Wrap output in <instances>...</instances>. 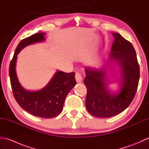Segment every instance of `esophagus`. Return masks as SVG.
Masks as SVG:
<instances>
[{
  "mask_svg": "<svg viewBox=\"0 0 149 149\" xmlns=\"http://www.w3.org/2000/svg\"><path fill=\"white\" fill-rule=\"evenodd\" d=\"M75 80L77 82V83H81L82 80H83V75L79 72H76L75 73Z\"/></svg>",
  "mask_w": 149,
  "mask_h": 149,
  "instance_id": "34e87169",
  "label": "esophagus"
}]
</instances>
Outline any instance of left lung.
Masks as SVG:
<instances>
[{
  "mask_svg": "<svg viewBox=\"0 0 149 149\" xmlns=\"http://www.w3.org/2000/svg\"><path fill=\"white\" fill-rule=\"evenodd\" d=\"M113 34L115 39L110 58L115 59L122 68V81L119 92L111 94L107 91L104 70L85 69L86 107L90 114L100 118L113 116L127 108L135 96L140 79V66L133 46L120 34Z\"/></svg>",
  "mask_w": 149,
  "mask_h": 149,
  "instance_id": "8db88e82",
  "label": "left lung"
}]
</instances>
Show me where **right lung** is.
<instances>
[{"label": "right lung", "instance_id": "right-lung-1", "mask_svg": "<svg viewBox=\"0 0 149 149\" xmlns=\"http://www.w3.org/2000/svg\"><path fill=\"white\" fill-rule=\"evenodd\" d=\"M45 34L43 33L34 34L19 43L9 65V74L13 96L20 106L34 116L49 118L62 111L66 95L76 84L75 73L58 71L42 90L28 91L21 86L15 72L18 54L26 46L43 41Z\"/></svg>", "mask_w": 149, "mask_h": 149}]
</instances>
